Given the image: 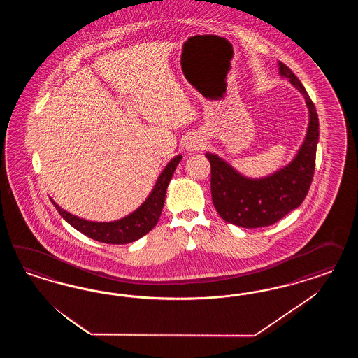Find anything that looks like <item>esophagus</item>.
Segmentation results:
<instances>
[{
  "instance_id": "1",
  "label": "esophagus",
  "mask_w": 358,
  "mask_h": 358,
  "mask_svg": "<svg viewBox=\"0 0 358 358\" xmlns=\"http://www.w3.org/2000/svg\"><path fill=\"white\" fill-rule=\"evenodd\" d=\"M203 147V141L198 138H192L186 144V150L190 152L199 151Z\"/></svg>"
}]
</instances>
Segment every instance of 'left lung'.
I'll return each mask as SVG.
<instances>
[{
	"mask_svg": "<svg viewBox=\"0 0 358 358\" xmlns=\"http://www.w3.org/2000/svg\"><path fill=\"white\" fill-rule=\"evenodd\" d=\"M280 75L296 87L308 108V127L303 144L293 160L277 172L250 178L217 155L207 152L211 164V196L217 214L238 227L260 228L274 224L294 208L301 206L315 171L316 145L319 141V120L314 102L293 71L278 63Z\"/></svg>",
	"mask_w": 358,
	"mask_h": 358,
	"instance_id": "8db88e82",
	"label": "left lung"
}]
</instances>
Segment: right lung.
I'll list each match as a JSON object with an SVG mask.
<instances>
[{
    "label": "right lung",
    "mask_w": 358,
    "mask_h": 358,
    "mask_svg": "<svg viewBox=\"0 0 358 358\" xmlns=\"http://www.w3.org/2000/svg\"><path fill=\"white\" fill-rule=\"evenodd\" d=\"M181 159L182 156L177 155L166 164L148 198L141 203V206L138 207L134 213H131L130 215L122 217L120 220L90 222L65 211L55 202L52 198H51V202L54 203V206L63 219H65L72 227L76 228L77 231L87 235V238H94L97 241L108 243V244L132 243L144 236L145 234H148L152 228L157 224L159 217L163 211L168 185L171 182L176 166L181 162Z\"/></svg>",
    "instance_id": "add662e5"
}]
</instances>
